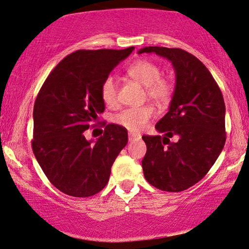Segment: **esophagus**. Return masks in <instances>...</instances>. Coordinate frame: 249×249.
I'll return each instance as SVG.
<instances>
[{
  "label": "esophagus",
  "mask_w": 249,
  "mask_h": 249,
  "mask_svg": "<svg viewBox=\"0 0 249 249\" xmlns=\"http://www.w3.org/2000/svg\"><path fill=\"white\" fill-rule=\"evenodd\" d=\"M140 139H141V135L138 134V133H130V134H128V140H130L131 142L139 141Z\"/></svg>",
  "instance_id": "obj_1"
}]
</instances>
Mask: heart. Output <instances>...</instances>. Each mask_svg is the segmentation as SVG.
Returning <instances> with one entry per match:
<instances>
[{
    "label": "heart",
    "mask_w": 249,
    "mask_h": 249,
    "mask_svg": "<svg viewBox=\"0 0 249 249\" xmlns=\"http://www.w3.org/2000/svg\"><path fill=\"white\" fill-rule=\"evenodd\" d=\"M127 74L132 78L144 86L148 97L156 102L166 101L172 93L173 86L168 78L161 77L160 69L154 62L140 59L127 67ZM118 84L115 76H108L101 85V98L106 105L115 106L117 104ZM155 110L151 106L131 107L122 110L115 116V122L131 132H140Z\"/></svg>",
    "instance_id": "1"
}]
</instances>
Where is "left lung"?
Returning <instances> with one entry per match:
<instances>
[{
	"instance_id": "obj_1",
	"label": "left lung",
	"mask_w": 249,
	"mask_h": 249,
	"mask_svg": "<svg viewBox=\"0 0 249 249\" xmlns=\"http://www.w3.org/2000/svg\"><path fill=\"white\" fill-rule=\"evenodd\" d=\"M166 58L175 71V89L167 114L156 124L160 135H143L145 180L163 191L178 192L199 182L225 143L223 95L199 59L182 49L145 46L140 53ZM178 136L171 142L169 138Z\"/></svg>"
}]
</instances>
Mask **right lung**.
<instances>
[{
  "label": "right lung",
  "instance_id": "1",
  "mask_svg": "<svg viewBox=\"0 0 249 249\" xmlns=\"http://www.w3.org/2000/svg\"><path fill=\"white\" fill-rule=\"evenodd\" d=\"M134 48L78 50L55 66L33 111V151L49 181L71 197H90L108 183L111 166L127 144L126 128L108 124L97 141L84 132L105 111L101 85Z\"/></svg>",
  "mask_w": 249,
  "mask_h": 249
}]
</instances>
